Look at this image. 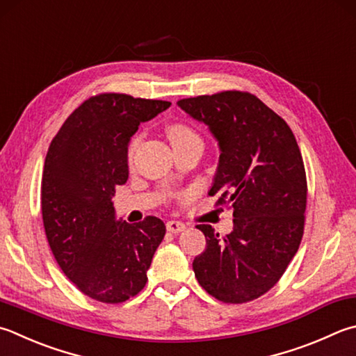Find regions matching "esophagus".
Instances as JSON below:
<instances>
[{"instance_id": "1", "label": "esophagus", "mask_w": 356, "mask_h": 356, "mask_svg": "<svg viewBox=\"0 0 356 356\" xmlns=\"http://www.w3.org/2000/svg\"><path fill=\"white\" fill-rule=\"evenodd\" d=\"M165 227H167V231H169V232L178 234V232H181V231H184V229H186V225H184V223H181V221L170 220V221H167V223H165Z\"/></svg>"}]
</instances>
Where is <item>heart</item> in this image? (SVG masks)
<instances>
[{"instance_id":"heart-1","label":"heart","mask_w":356,"mask_h":356,"mask_svg":"<svg viewBox=\"0 0 356 356\" xmlns=\"http://www.w3.org/2000/svg\"><path fill=\"white\" fill-rule=\"evenodd\" d=\"M169 138L172 140V144H175V143H181V140L193 139V138H198V136L189 129V127L181 125V124H175V125H172L170 129H169ZM136 143H138V139L133 140L131 147H130V152H133V149H135Z\"/></svg>"}]
</instances>
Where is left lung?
Listing matches in <instances>:
<instances>
[{"label":"left lung","instance_id":"obj_1","mask_svg":"<svg viewBox=\"0 0 356 356\" xmlns=\"http://www.w3.org/2000/svg\"><path fill=\"white\" fill-rule=\"evenodd\" d=\"M207 125L220 158L209 195L234 209V229L220 238L198 225L206 250L193 260L198 284L221 302L243 304L274 286L304 234L307 179L285 120L250 92L225 91L178 100ZM227 201H224V198Z\"/></svg>","mask_w":356,"mask_h":356}]
</instances>
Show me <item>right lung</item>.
<instances>
[{
	"mask_svg": "<svg viewBox=\"0 0 356 356\" xmlns=\"http://www.w3.org/2000/svg\"><path fill=\"white\" fill-rule=\"evenodd\" d=\"M172 104L127 95L91 97L71 113L49 145L42 213L58 266L80 291L118 304L143 290L165 226L116 217L115 187L129 179V144L138 127Z\"/></svg>",
	"mask_w": 356,
	"mask_h": 356,
	"instance_id": "obj_1",
	"label": "right lung"
}]
</instances>
